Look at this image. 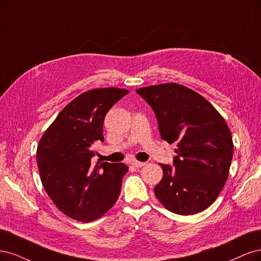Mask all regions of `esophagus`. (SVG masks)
<instances>
[{
  "mask_svg": "<svg viewBox=\"0 0 261 261\" xmlns=\"http://www.w3.org/2000/svg\"><path fill=\"white\" fill-rule=\"evenodd\" d=\"M132 165L136 167V168H142L143 166H145V163H143V162H138V161H134V162H132Z\"/></svg>",
  "mask_w": 261,
  "mask_h": 261,
  "instance_id": "1",
  "label": "esophagus"
}]
</instances>
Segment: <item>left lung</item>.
<instances>
[{"label":"left lung","instance_id":"8db88e82","mask_svg":"<svg viewBox=\"0 0 261 261\" xmlns=\"http://www.w3.org/2000/svg\"><path fill=\"white\" fill-rule=\"evenodd\" d=\"M152 107L161 138L178 143L173 167L154 189L171 213L189 216L212 205L224 187L233 156L231 131L206 98L176 83L138 89Z\"/></svg>","mask_w":261,"mask_h":261}]
</instances>
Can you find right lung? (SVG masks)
<instances>
[{
  "label": "right lung",
  "instance_id": "obj_1",
  "mask_svg": "<svg viewBox=\"0 0 261 261\" xmlns=\"http://www.w3.org/2000/svg\"><path fill=\"white\" fill-rule=\"evenodd\" d=\"M128 93L118 88L85 92L58 114L40 140L37 162L42 184L57 208L72 219H98L119 197L127 165H94L92 158L94 143L104 141L106 114Z\"/></svg>",
  "mask_w": 261,
  "mask_h": 261
}]
</instances>
